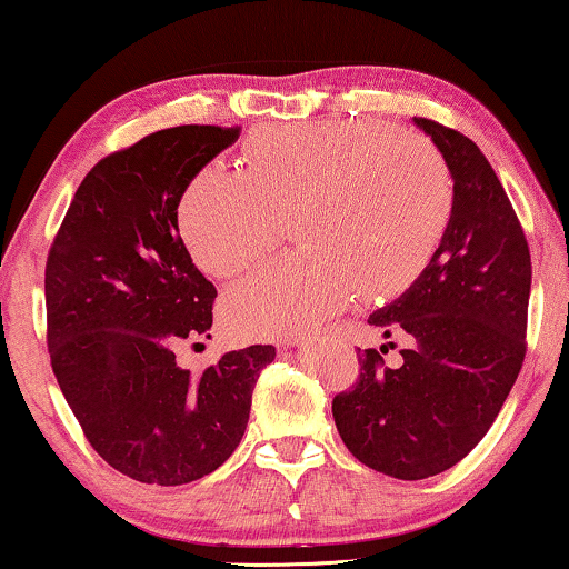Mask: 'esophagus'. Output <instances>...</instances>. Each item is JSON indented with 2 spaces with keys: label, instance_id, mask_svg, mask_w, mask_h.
Instances as JSON below:
<instances>
[{
  "label": "esophagus",
  "instance_id": "34e87169",
  "mask_svg": "<svg viewBox=\"0 0 569 569\" xmlns=\"http://www.w3.org/2000/svg\"><path fill=\"white\" fill-rule=\"evenodd\" d=\"M337 329H339V326H337ZM284 345H287V347H290V345H295V339H287V341H284Z\"/></svg>",
  "mask_w": 569,
  "mask_h": 569
}]
</instances>
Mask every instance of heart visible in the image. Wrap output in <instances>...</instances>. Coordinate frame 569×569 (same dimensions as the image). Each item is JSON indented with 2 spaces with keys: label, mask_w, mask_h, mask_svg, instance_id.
<instances>
[{
  "label": "heart",
  "mask_w": 569,
  "mask_h": 569,
  "mask_svg": "<svg viewBox=\"0 0 569 569\" xmlns=\"http://www.w3.org/2000/svg\"><path fill=\"white\" fill-rule=\"evenodd\" d=\"M453 178L430 139L380 121L279 123L248 144V166H209L183 193L181 232L207 274L232 277L284 238L306 251L253 269L224 295L240 337H298L357 292L393 295L438 248Z\"/></svg>",
  "instance_id": "heart-1"
}]
</instances>
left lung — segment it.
<instances>
[{
    "label": "left lung",
    "mask_w": 569,
    "mask_h": 569,
    "mask_svg": "<svg viewBox=\"0 0 569 569\" xmlns=\"http://www.w3.org/2000/svg\"><path fill=\"white\" fill-rule=\"evenodd\" d=\"M415 123L453 176L448 228L417 282L368 318L407 337L403 362L357 352V383L331 403L357 461L407 481L456 466L492 427L523 365L531 295L526 232L489 160L461 131Z\"/></svg>",
    "instance_id": "8db88e82"
}]
</instances>
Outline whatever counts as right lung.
<instances>
[{
	"instance_id": "obj_1",
	"label": "right lung",
	"mask_w": 569,
	"mask_h": 569,
	"mask_svg": "<svg viewBox=\"0 0 569 569\" xmlns=\"http://www.w3.org/2000/svg\"><path fill=\"white\" fill-rule=\"evenodd\" d=\"M240 127H173L106 154L84 176L46 259V345L84 438L144 485L222 466L243 438L271 345L191 376L183 339H209L214 284L178 236V201Z\"/></svg>"
}]
</instances>
